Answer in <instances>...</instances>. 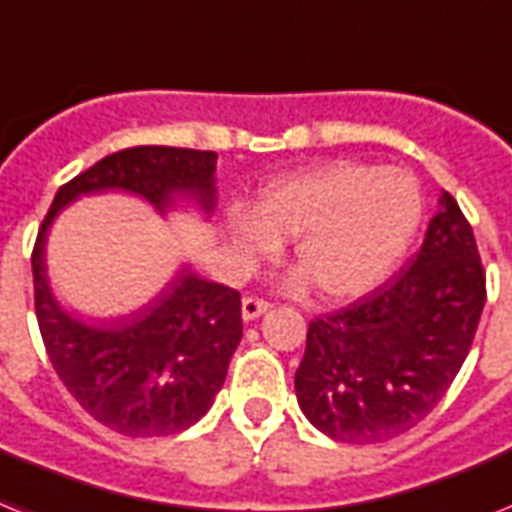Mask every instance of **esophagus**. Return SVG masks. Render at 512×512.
Returning a JSON list of instances; mask_svg holds the SVG:
<instances>
[{
  "instance_id": "esophagus-1",
  "label": "esophagus",
  "mask_w": 512,
  "mask_h": 512,
  "mask_svg": "<svg viewBox=\"0 0 512 512\" xmlns=\"http://www.w3.org/2000/svg\"><path fill=\"white\" fill-rule=\"evenodd\" d=\"M268 307H270V302H265V299L244 297L242 299V318L244 321H255V318H260V315H263Z\"/></svg>"
}]
</instances>
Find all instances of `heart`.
<instances>
[{
	"mask_svg": "<svg viewBox=\"0 0 512 512\" xmlns=\"http://www.w3.org/2000/svg\"><path fill=\"white\" fill-rule=\"evenodd\" d=\"M421 189L400 168L328 162L265 186L252 210H231L226 231L249 268L292 239L294 263L323 297L347 299L381 284L413 242Z\"/></svg>",
	"mask_w": 512,
	"mask_h": 512,
	"instance_id": "1",
	"label": "heart"
}]
</instances>
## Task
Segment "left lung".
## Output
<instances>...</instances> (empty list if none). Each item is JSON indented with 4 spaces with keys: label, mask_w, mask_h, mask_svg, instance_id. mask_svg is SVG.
<instances>
[{
    "label": "left lung",
    "mask_w": 512,
    "mask_h": 512,
    "mask_svg": "<svg viewBox=\"0 0 512 512\" xmlns=\"http://www.w3.org/2000/svg\"><path fill=\"white\" fill-rule=\"evenodd\" d=\"M486 276L471 223L442 191L413 265L339 313L310 321L297 402L336 442L405 434L447 394L471 350Z\"/></svg>",
    "instance_id": "1"
}]
</instances>
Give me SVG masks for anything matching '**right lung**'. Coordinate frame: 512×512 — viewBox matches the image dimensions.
I'll return each instance as SVG.
<instances>
[{"label": "right lung", "instance_id": "right-lung-1", "mask_svg": "<svg viewBox=\"0 0 512 512\" xmlns=\"http://www.w3.org/2000/svg\"><path fill=\"white\" fill-rule=\"evenodd\" d=\"M215 152L134 147L107 155L60 186L31 255L41 339L54 371L78 405L126 436H168L210 410L242 342V299L199 278L189 265L131 315L94 326L57 302L47 276V239L54 218L78 197L128 191L157 213L191 202L215 210Z\"/></svg>", "mask_w": 512, "mask_h": 512}]
</instances>
